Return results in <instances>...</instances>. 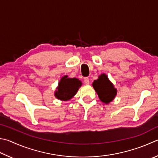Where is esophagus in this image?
<instances>
[{"label":"esophagus","mask_w":158,"mask_h":158,"mask_svg":"<svg viewBox=\"0 0 158 158\" xmlns=\"http://www.w3.org/2000/svg\"><path fill=\"white\" fill-rule=\"evenodd\" d=\"M84 82L85 84L88 85L89 84H90V81H89V78H88V77H85L84 80Z\"/></svg>","instance_id":"34e87169"}]
</instances>
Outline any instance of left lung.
<instances>
[{"label": "left lung", "instance_id": "1", "mask_svg": "<svg viewBox=\"0 0 158 158\" xmlns=\"http://www.w3.org/2000/svg\"><path fill=\"white\" fill-rule=\"evenodd\" d=\"M93 86L98 94L99 99L105 104L113 101L117 94V89L105 74H101L98 79L94 80Z\"/></svg>", "mask_w": 158, "mask_h": 158}]
</instances>
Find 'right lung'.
<instances>
[{
	"label": "right lung",
	"instance_id": "right-lung-1",
	"mask_svg": "<svg viewBox=\"0 0 158 158\" xmlns=\"http://www.w3.org/2000/svg\"><path fill=\"white\" fill-rule=\"evenodd\" d=\"M81 85V81L78 79L68 78L67 75H65L60 80L54 96L62 101H68L75 95Z\"/></svg>",
	"mask_w": 158,
	"mask_h": 158
}]
</instances>
